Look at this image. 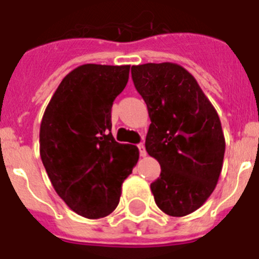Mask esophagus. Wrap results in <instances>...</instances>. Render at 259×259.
<instances>
[{
  "mask_svg": "<svg viewBox=\"0 0 259 259\" xmlns=\"http://www.w3.org/2000/svg\"><path fill=\"white\" fill-rule=\"evenodd\" d=\"M138 149H140V155L141 156H146L147 155L146 149H145V145H143V143H140V145H138Z\"/></svg>",
  "mask_w": 259,
  "mask_h": 259,
  "instance_id": "34e87169",
  "label": "esophagus"
}]
</instances>
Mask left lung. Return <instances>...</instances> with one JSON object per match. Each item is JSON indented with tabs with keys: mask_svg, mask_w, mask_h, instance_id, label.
Segmentation results:
<instances>
[{
	"mask_svg": "<svg viewBox=\"0 0 259 259\" xmlns=\"http://www.w3.org/2000/svg\"><path fill=\"white\" fill-rule=\"evenodd\" d=\"M147 105L146 151L160 164L150 188L162 212L183 217L212 195L223 170L225 138L220 117L196 79L177 63L132 67Z\"/></svg>",
	"mask_w": 259,
	"mask_h": 259,
	"instance_id": "1",
	"label": "left lung"
}]
</instances>
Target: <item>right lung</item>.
I'll list each match as a JSON object with an SVG mask.
<instances>
[{
	"label": "right lung",
	"instance_id": "add662e5",
	"mask_svg": "<svg viewBox=\"0 0 259 259\" xmlns=\"http://www.w3.org/2000/svg\"><path fill=\"white\" fill-rule=\"evenodd\" d=\"M130 66L82 64L62 80L43 114L39 153L54 190L87 219L110 214L138 162L134 145L112 136V105Z\"/></svg>",
	"mask_w": 259,
	"mask_h": 259
}]
</instances>
